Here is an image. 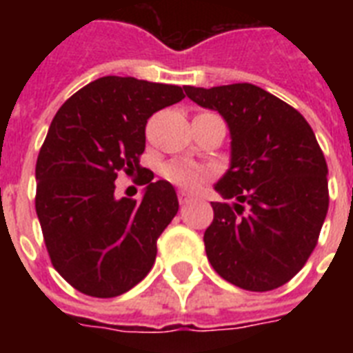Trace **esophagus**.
Returning a JSON list of instances; mask_svg holds the SVG:
<instances>
[{
    "label": "esophagus",
    "mask_w": 353,
    "mask_h": 353,
    "mask_svg": "<svg viewBox=\"0 0 353 353\" xmlns=\"http://www.w3.org/2000/svg\"><path fill=\"white\" fill-rule=\"evenodd\" d=\"M177 198H179V203H181V205H187L188 201H192V198H190V196H188V194L185 192V190H179V194H177Z\"/></svg>",
    "instance_id": "1"
}]
</instances>
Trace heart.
<instances>
[{"instance_id":"1","label":"heart","mask_w":353,"mask_h":353,"mask_svg":"<svg viewBox=\"0 0 353 353\" xmlns=\"http://www.w3.org/2000/svg\"><path fill=\"white\" fill-rule=\"evenodd\" d=\"M210 174L212 172L207 166L194 165V163H188V161H170L163 168V176L168 181L177 185V187L188 188V190L198 188L205 179H209Z\"/></svg>"}]
</instances>
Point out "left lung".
Listing matches in <instances>:
<instances>
[{
    "instance_id": "obj_1",
    "label": "left lung",
    "mask_w": 353,
    "mask_h": 353,
    "mask_svg": "<svg viewBox=\"0 0 353 353\" xmlns=\"http://www.w3.org/2000/svg\"><path fill=\"white\" fill-rule=\"evenodd\" d=\"M183 90L231 132V166L214 190L234 203H212L203 236L210 265L241 290H276L304 268L328 212V166L315 133L295 108L258 85Z\"/></svg>"
}]
</instances>
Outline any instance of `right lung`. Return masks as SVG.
Masks as SVG:
<instances>
[{"instance_id":"1","label":"right lung","mask_w":353,"mask_h":353,"mask_svg":"<svg viewBox=\"0 0 353 353\" xmlns=\"http://www.w3.org/2000/svg\"><path fill=\"white\" fill-rule=\"evenodd\" d=\"M179 85L102 77L63 102L36 161V214L51 262L80 293L112 299L150 273L157 238L179 209L165 179L141 201L115 198L117 174L144 172L146 122L183 101Z\"/></svg>"}]
</instances>
